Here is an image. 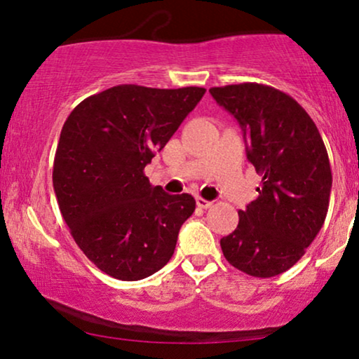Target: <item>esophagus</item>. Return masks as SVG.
<instances>
[{"label": "esophagus", "instance_id": "esophagus-1", "mask_svg": "<svg viewBox=\"0 0 359 359\" xmlns=\"http://www.w3.org/2000/svg\"><path fill=\"white\" fill-rule=\"evenodd\" d=\"M196 204H198V208H201V209H209V208H212V201H208V199H204V198H196Z\"/></svg>", "mask_w": 359, "mask_h": 359}]
</instances>
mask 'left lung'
Instances as JSON below:
<instances>
[{"label":"left lung","instance_id":"1","mask_svg":"<svg viewBox=\"0 0 359 359\" xmlns=\"http://www.w3.org/2000/svg\"><path fill=\"white\" fill-rule=\"evenodd\" d=\"M209 93L238 122L247 158L262 175L258 198L220 238L224 257L250 276H276L302 258L325 222L332 191L327 149L311 116L276 88L242 83Z\"/></svg>","mask_w":359,"mask_h":359}]
</instances>
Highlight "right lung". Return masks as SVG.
Instances as JSON below:
<instances>
[{
  "mask_svg": "<svg viewBox=\"0 0 359 359\" xmlns=\"http://www.w3.org/2000/svg\"><path fill=\"white\" fill-rule=\"evenodd\" d=\"M205 90L119 85L83 100L63 124L53 191L88 259L121 281H139L173 257L191 194L151 186L144 168Z\"/></svg>",
  "mask_w": 359,
  "mask_h": 359,
  "instance_id": "1",
  "label": "right lung"
}]
</instances>
